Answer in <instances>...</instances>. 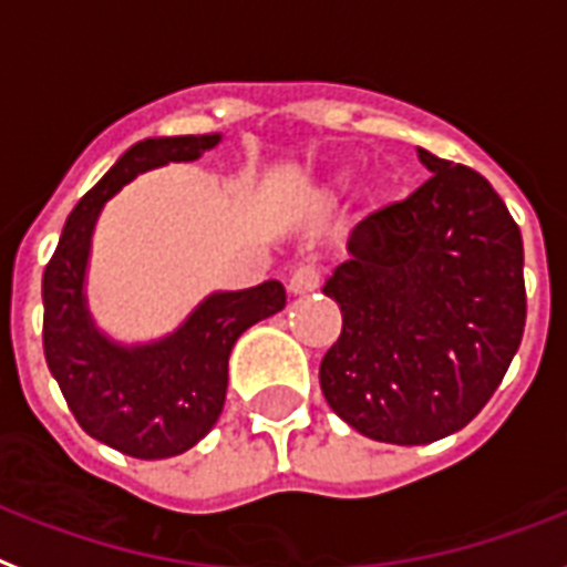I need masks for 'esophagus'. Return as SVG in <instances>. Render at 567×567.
<instances>
[{"instance_id":"34e87169","label":"esophagus","mask_w":567,"mask_h":567,"mask_svg":"<svg viewBox=\"0 0 567 567\" xmlns=\"http://www.w3.org/2000/svg\"><path fill=\"white\" fill-rule=\"evenodd\" d=\"M319 284H322V271H319V266H313V262H307V266H298L292 275H289V296H310V292H316L319 289Z\"/></svg>"}]
</instances>
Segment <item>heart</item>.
<instances>
[{"mask_svg": "<svg viewBox=\"0 0 567 567\" xmlns=\"http://www.w3.org/2000/svg\"><path fill=\"white\" fill-rule=\"evenodd\" d=\"M331 197H333V192H316V200H313V204L324 206V204H328V200H331Z\"/></svg>", "mask_w": 567, "mask_h": 567, "instance_id": "b5f03b06", "label": "heart"}]
</instances>
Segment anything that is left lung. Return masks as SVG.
<instances>
[{"mask_svg": "<svg viewBox=\"0 0 567 567\" xmlns=\"http://www.w3.org/2000/svg\"><path fill=\"white\" fill-rule=\"evenodd\" d=\"M416 156L432 179L363 218L324 280L343 333L319 367L333 414L381 443L458 432L494 396L526 322L524 239L482 174Z\"/></svg>", "mask_w": 567, "mask_h": 567, "instance_id": "left-lung-1", "label": "left lung"}]
</instances>
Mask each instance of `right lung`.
<instances>
[{"instance_id": "add662e5", "label": "right lung", "mask_w": 567, "mask_h": 567, "mask_svg": "<svg viewBox=\"0 0 567 567\" xmlns=\"http://www.w3.org/2000/svg\"><path fill=\"white\" fill-rule=\"evenodd\" d=\"M218 142L221 133L133 144L68 215L43 269V354L52 379L91 437L144 462L192 450L213 429L236 340L287 305L280 280L209 292L174 331L151 343H121L91 316L85 280L103 206L144 171L195 162Z\"/></svg>"}]
</instances>
